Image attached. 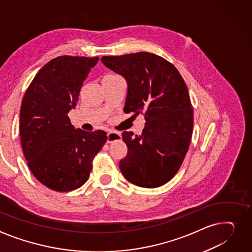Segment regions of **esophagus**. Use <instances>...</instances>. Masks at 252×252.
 Here are the masks:
<instances>
[{
    "label": "esophagus",
    "mask_w": 252,
    "mask_h": 252,
    "mask_svg": "<svg viewBox=\"0 0 252 252\" xmlns=\"http://www.w3.org/2000/svg\"><path fill=\"white\" fill-rule=\"evenodd\" d=\"M122 139V135L120 132H114V131H109L107 133V143H113L116 141H120Z\"/></svg>",
    "instance_id": "1"
}]
</instances>
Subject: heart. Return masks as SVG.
<instances>
[{"instance_id":"b5f03b06","label":"heart","mask_w":252,"mask_h":252,"mask_svg":"<svg viewBox=\"0 0 252 252\" xmlns=\"http://www.w3.org/2000/svg\"><path fill=\"white\" fill-rule=\"evenodd\" d=\"M115 78H120L117 75H114V74H108L106 76H104L103 79H115Z\"/></svg>"}]
</instances>
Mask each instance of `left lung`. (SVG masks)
<instances>
[{
    "label": "left lung",
    "instance_id": "obj_1",
    "mask_svg": "<svg viewBox=\"0 0 252 252\" xmlns=\"http://www.w3.org/2000/svg\"><path fill=\"white\" fill-rule=\"evenodd\" d=\"M102 63L127 83L125 112L145 114L142 135L124 131L127 154L120 161L126 180L154 189L179 170L191 141L193 110L187 84L175 66L146 52L102 57Z\"/></svg>",
    "mask_w": 252,
    "mask_h": 252
}]
</instances>
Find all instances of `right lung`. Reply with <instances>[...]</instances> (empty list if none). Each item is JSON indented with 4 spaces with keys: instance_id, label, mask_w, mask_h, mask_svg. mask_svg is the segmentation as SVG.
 Listing matches in <instances>:
<instances>
[{
    "instance_id": "obj_1",
    "label": "right lung",
    "mask_w": 252,
    "mask_h": 252,
    "mask_svg": "<svg viewBox=\"0 0 252 252\" xmlns=\"http://www.w3.org/2000/svg\"><path fill=\"white\" fill-rule=\"evenodd\" d=\"M99 58L62 56L49 61L27 88L20 109L24 157L35 178L56 191L85 183L92 161L107 141L106 132L76 129L69 111Z\"/></svg>"
}]
</instances>
